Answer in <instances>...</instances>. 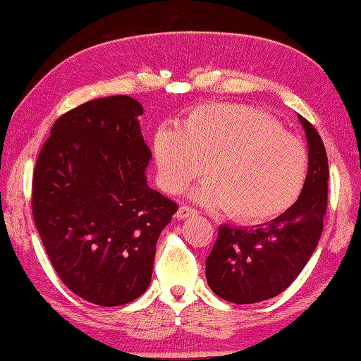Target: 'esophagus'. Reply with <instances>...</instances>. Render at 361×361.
Segmentation results:
<instances>
[{"instance_id":"esophagus-1","label":"esophagus","mask_w":361,"mask_h":361,"mask_svg":"<svg viewBox=\"0 0 361 361\" xmlns=\"http://www.w3.org/2000/svg\"><path fill=\"white\" fill-rule=\"evenodd\" d=\"M196 214V210L193 209V207H190V206H180L179 207V210H178V219H187V216H190V215H195Z\"/></svg>"}]
</instances>
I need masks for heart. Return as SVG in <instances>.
<instances>
[{
    "mask_svg": "<svg viewBox=\"0 0 361 361\" xmlns=\"http://www.w3.org/2000/svg\"><path fill=\"white\" fill-rule=\"evenodd\" d=\"M154 155L161 187L180 193L206 176L214 182L196 198L226 207L233 219L262 223L294 206L308 178V151L302 140L259 108L206 104L193 108L179 128L160 127Z\"/></svg>",
    "mask_w": 361,
    "mask_h": 361,
    "instance_id": "b5f03b06",
    "label": "heart"
}]
</instances>
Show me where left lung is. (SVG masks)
<instances>
[{
    "mask_svg": "<svg viewBox=\"0 0 361 361\" xmlns=\"http://www.w3.org/2000/svg\"><path fill=\"white\" fill-rule=\"evenodd\" d=\"M308 138V178L288 212L256 228H219L206 259L209 288L226 302L257 303L281 294L316 250L329 196V160L321 135L298 116Z\"/></svg>",
    "mask_w": 361,
    "mask_h": 361,
    "instance_id": "8db88e82",
    "label": "left lung"
}]
</instances>
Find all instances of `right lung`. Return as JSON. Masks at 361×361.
<instances>
[{
	"mask_svg": "<svg viewBox=\"0 0 361 361\" xmlns=\"http://www.w3.org/2000/svg\"><path fill=\"white\" fill-rule=\"evenodd\" d=\"M141 114L128 96L72 108L54 121L32 174V216L53 269L100 307L147 289L159 235L178 210L146 182Z\"/></svg>",
	"mask_w": 361,
	"mask_h": 361,
	"instance_id": "add662e5",
	"label": "right lung"
}]
</instances>
